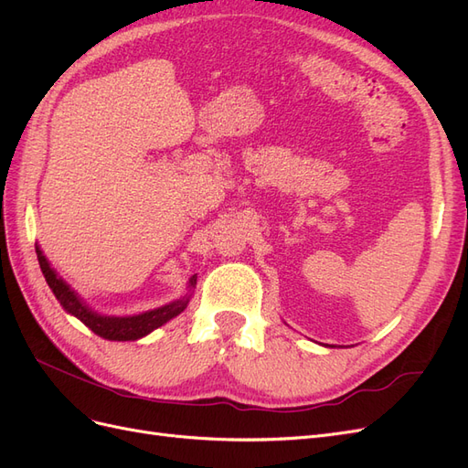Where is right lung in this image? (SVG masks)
I'll use <instances>...</instances> for the list:
<instances>
[{"label":"right lung","instance_id":"add662e5","mask_svg":"<svg viewBox=\"0 0 468 468\" xmlns=\"http://www.w3.org/2000/svg\"><path fill=\"white\" fill-rule=\"evenodd\" d=\"M37 258H38V265L40 271L45 275L48 287L52 289L56 299L60 301V304L64 306L66 313L74 314L78 320H81L83 324L88 325L91 332H95L97 335H101L105 339H115V342H129V339H138L146 334H150L152 330L160 328L162 324H165L167 320H172L174 316H177L179 313L186 310L187 303H189V294L183 296V299L169 303L162 308L150 310V313L138 314V316H101L93 313L90 306L83 304L78 294L69 289L66 282L56 277L54 269L50 267V263L47 261V258L42 256L40 248H37ZM197 282V275L191 277L189 287H195Z\"/></svg>","mask_w":468,"mask_h":468}]
</instances>
